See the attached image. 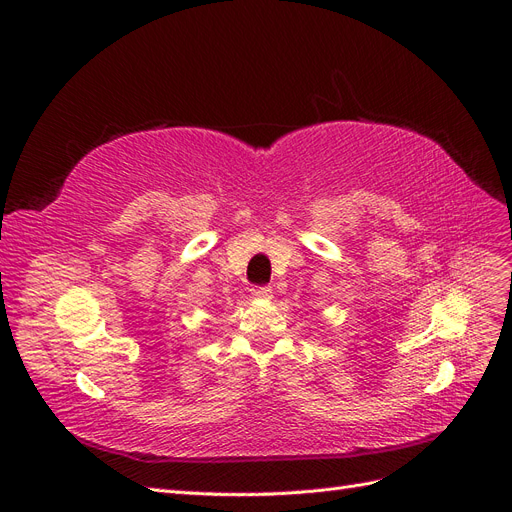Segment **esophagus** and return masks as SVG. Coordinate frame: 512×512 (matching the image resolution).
I'll list each match as a JSON object with an SVG mask.
<instances>
[{
  "label": "esophagus",
  "mask_w": 512,
  "mask_h": 512,
  "mask_svg": "<svg viewBox=\"0 0 512 512\" xmlns=\"http://www.w3.org/2000/svg\"><path fill=\"white\" fill-rule=\"evenodd\" d=\"M252 297L254 299H271V288L269 286H254Z\"/></svg>",
  "instance_id": "34e87169"
}]
</instances>
